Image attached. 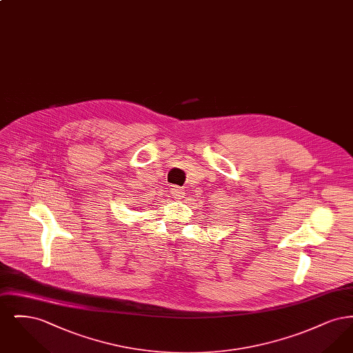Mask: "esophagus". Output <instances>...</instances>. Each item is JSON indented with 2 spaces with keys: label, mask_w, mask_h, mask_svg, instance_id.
Instances as JSON below:
<instances>
[{
  "label": "esophagus",
  "mask_w": 353,
  "mask_h": 353,
  "mask_svg": "<svg viewBox=\"0 0 353 353\" xmlns=\"http://www.w3.org/2000/svg\"><path fill=\"white\" fill-rule=\"evenodd\" d=\"M170 194L174 197V199H183L184 197L185 192L183 188L177 186V185H173L170 188Z\"/></svg>",
  "instance_id": "obj_1"
}]
</instances>
